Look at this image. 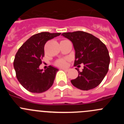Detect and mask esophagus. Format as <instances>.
<instances>
[{
  "mask_svg": "<svg viewBox=\"0 0 124 124\" xmlns=\"http://www.w3.org/2000/svg\"><path fill=\"white\" fill-rule=\"evenodd\" d=\"M62 70H64V71H68L69 69H68V68H63V69H62Z\"/></svg>",
  "mask_w": 124,
  "mask_h": 124,
  "instance_id": "obj_1",
  "label": "esophagus"
}]
</instances>
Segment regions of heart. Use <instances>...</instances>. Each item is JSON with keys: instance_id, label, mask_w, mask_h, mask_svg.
<instances>
[{"instance_id": "1", "label": "heart", "mask_w": 124, "mask_h": 124, "mask_svg": "<svg viewBox=\"0 0 124 124\" xmlns=\"http://www.w3.org/2000/svg\"><path fill=\"white\" fill-rule=\"evenodd\" d=\"M55 65L60 67H64L66 65V60L65 59H60L55 62Z\"/></svg>"}]
</instances>
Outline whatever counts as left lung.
<instances>
[{
	"label": "left lung",
	"mask_w": 124,
	"mask_h": 124,
	"mask_svg": "<svg viewBox=\"0 0 124 124\" xmlns=\"http://www.w3.org/2000/svg\"><path fill=\"white\" fill-rule=\"evenodd\" d=\"M72 41L75 50L74 66L84 64L83 71L78 68V76L71 81L81 90H90L101 84L106 76L110 63L107 47L99 38L82 31L62 33Z\"/></svg>",
	"instance_id": "left-lung-1"
}]
</instances>
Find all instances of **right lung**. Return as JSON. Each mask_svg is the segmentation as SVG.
Returning a JSON list of instances; mask_svg holds the SVG:
<instances>
[{"label":"right lung","instance_id":"1","mask_svg":"<svg viewBox=\"0 0 124 124\" xmlns=\"http://www.w3.org/2000/svg\"><path fill=\"white\" fill-rule=\"evenodd\" d=\"M61 33L41 32L31 36L18 49L14 61L16 76L22 86L33 93L47 91L53 84L58 70L49 66L43 71L39 66L45 55L44 46L48 40Z\"/></svg>","mask_w":124,"mask_h":124}]
</instances>
